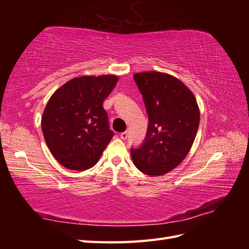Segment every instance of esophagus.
<instances>
[{
	"mask_svg": "<svg viewBox=\"0 0 249 249\" xmlns=\"http://www.w3.org/2000/svg\"><path fill=\"white\" fill-rule=\"evenodd\" d=\"M121 139H123V140H125L126 138H127V136H128V134H127V131H124V133H122L121 135Z\"/></svg>",
	"mask_w": 249,
	"mask_h": 249,
	"instance_id": "obj_1",
	"label": "esophagus"
}]
</instances>
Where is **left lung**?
I'll return each mask as SVG.
<instances>
[{
    "label": "left lung",
    "mask_w": 249,
    "mask_h": 249,
    "mask_svg": "<svg viewBox=\"0 0 249 249\" xmlns=\"http://www.w3.org/2000/svg\"><path fill=\"white\" fill-rule=\"evenodd\" d=\"M134 79L143 97L149 126L144 143L131 150L134 165L151 177L172 171L187 156L197 135L200 110L194 93L166 72L142 71Z\"/></svg>",
    "instance_id": "left-lung-1"
}]
</instances>
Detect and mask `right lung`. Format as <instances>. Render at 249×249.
<instances>
[{"label":"right lung","instance_id":"1","mask_svg":"<svg viewBox=\"0 0 249 249\" xmlns=\"http://www.w3.org/2000/svg\"><path fill=\"white\" fill-rule=\"evenodd\" d=\"M115 75L72 78L51 95L41 116V130L51 154L63 167L92 168L113 137L103 103Z\"/></svg>","mask_w":249,"mask_h":249}]
</instances>
